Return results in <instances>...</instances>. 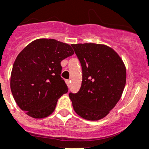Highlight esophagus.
Instances as JSON below:
<instances>
[{
    "label": "esophagus",
    "instance_id": "esophagus-1",
    "mask_svg": "<svg viewBox=\"0 0 149 149\" xmlns=\"http://www.w3.org/2000/svg\"><path fill=\"white\" fill-rule=\"evenodd\" d=\"M65 82H66L67 85H68V86H69V85H70V80H69V79H67V80H65Z\"/></svg>",
    "mask_w": 149,
    "mask_h": 149
}]
</instances>
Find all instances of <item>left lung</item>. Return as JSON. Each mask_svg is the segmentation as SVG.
Returning a JSON list of instances; mask_svg holds the SVG:
<instances>
[{
    "label": "left lung",
    "instance_id": "8db88e82",
    "mask_svg": "<svg viewBox=\"0 0 149 149\" xmlns=\"http://www.w3.org/2000/svg\"><path fill=\"white\" fill-rule=\"evenodd\" d=\"M71 46L82 69L81 87L76 93H69L73 107L86 120H100L121 97L126 80L125 65L118 54L106 45L84 43Z\"/></svg>",
    "mask_w": 149,
    "mask_h": 149
}]
</instances>
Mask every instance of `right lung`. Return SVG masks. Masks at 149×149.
<instances>
[{"mask_svg": "<svg viewBox=\"0 0 149 149\" xmlns=\"http://www.w3.org/2000/svg\"><path fill=\"white\" fill-rule=\"evenodd\" d=\"M73 49L54 39H39L18 54L12 67L11 91L18 107L34 118H43L55 109L68 88L61 77V62Z\"/></svg>", "mask_w": 149, "mask_h": 149, "instance_id": "1", "label": "right lung"}]
</instances>
